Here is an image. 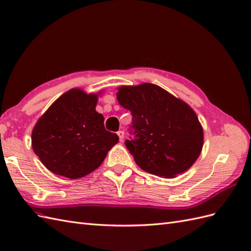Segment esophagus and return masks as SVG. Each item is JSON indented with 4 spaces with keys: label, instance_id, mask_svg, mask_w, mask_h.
I'll return each instance as SVG.
<instances>
[{
    "label": "esophagus",
    "instance_id": "obj_1",
    "mask_svg": "<svg viewBox=\"0 0 251 251\" xmlns=\"http://www.w3.org/2000/svg\"><path fill=\"white\" fill-rule=\"evenodd\" d=\"M118 136H119V139H120V142H123V140H124V131H122V130L118 131Z\"/></svg>",
    "mask_w": 251,
    "mask_h": 251
}]
</instances>
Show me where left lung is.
<instances>
[{
  "instance_id": "obj_1",
  "label": "left lung",
  "mask_w": 251,
  "mask_h": 251,
  "mask_svg": "<svg viewBox=\"0 0 251 251\" xmlns=\"http://www.w3.org/2000/svg\"><path fill=\"white\" fill-rule=\"evenodd\" d=\"M120 105L132 114L134 139L126 140L127 150L143 171L174 178L188 171L203 146V130L195 111L153 83L122 86Z\"/></svg>"
}]
</instances>
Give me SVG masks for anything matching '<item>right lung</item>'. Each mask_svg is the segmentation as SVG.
Instances as JSON below:
<instances>
[{
  "mask_svg": "<svg viewBox=\"0 0 251 251\" xmlns=\"http://www.w3.org/2000/svg\"><path fill=\"white\" fill-rule=\"evenodd\" d=\"M99 93L74 88L57 99L31 132V146L46 168L56 175L78 179L96 170L119 142L107 131L95 110Z\"/></svg>",
  "mask_w": 251,
  "mask_h": 251,
  "instance_id": "add662e5",
  "label": "right lung"
}]
</instances>
